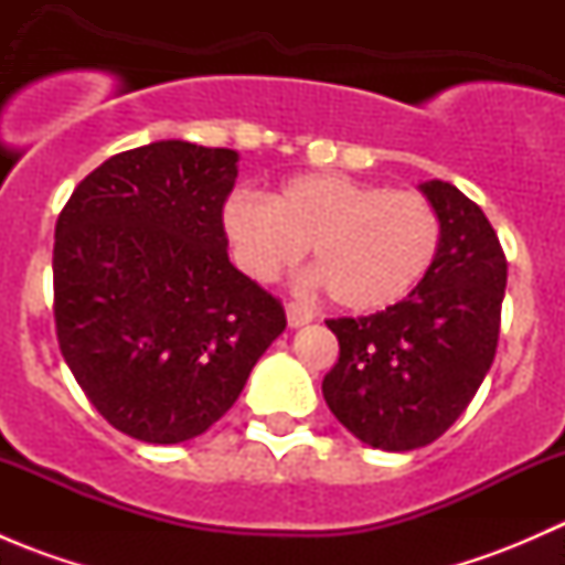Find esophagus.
Listing matches in <instances>:
<instances>
[{"label":"esophagus","mask_w":565,"mask_h":565,"mask_svg":"<svg viewBox=\"0 0 565 565\" xmlns=\"http://www.w3.org/2000/svg\"><path fill=\"white\" fill-rule=\"evenodd\" d=\"M315 319V311L306 303H298V300H289L287 303V322L289 328H300V324H309Z\"/></svg>","instance_id":"1"}]
</instances>
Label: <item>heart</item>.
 Listing matches in <instances>:
<instances>
[{"label": "heart", "instance_id": "heart-1", "mask_svg": "<svg viewBox=\"0 0 565 565\" xmlns=\"http://www.w3.org/2000/svg\"><path fill=\"white\" fill-rule=\"evenodd\" d=\"M224 226L256 278L289 270L311 248V273L328 298L358 315L407 298L443 241L440 213L424 193L344 174H300L267 199L237 193Z\"/></svg>", "mask_w": 565, "mask_h": 565}]
</instances>
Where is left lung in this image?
<instances>
[{"instance_id":"8db88e82","label":"left lung","mask_w":565,"mask_h":565,"mask_svg":"<svg viewBox=\"0 0 565 565\" xmlns=\"http://www.w3.org/2000/svg\"><path fill=\"white\" fill-rule=\"evenodd\" d=\"M443 221L435 265L398 303L328 319L339 361L324 374L330 413L366 446L413 451L465 413L494 361L505 254L483 210L457 185L420 182Z\"/></svg>"}]
</instances>
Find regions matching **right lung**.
<instances>
[{"label":"right lung","mask_w":565,"mask_h":565,"mask_svg":"<svg viewBox=\"0 0 565 565\" xmlns=\"http://www.w3.org/2000/svg\"><path fill=\"white\" fill-rule=\"evenodd\" d=\"M237 152L169 139L84 177L56 221L54 319L100 415L156 446L207 431L284 333V306L226 254Z\"/></svg>","instance_id":"right-lung-1"}]
</instances>
